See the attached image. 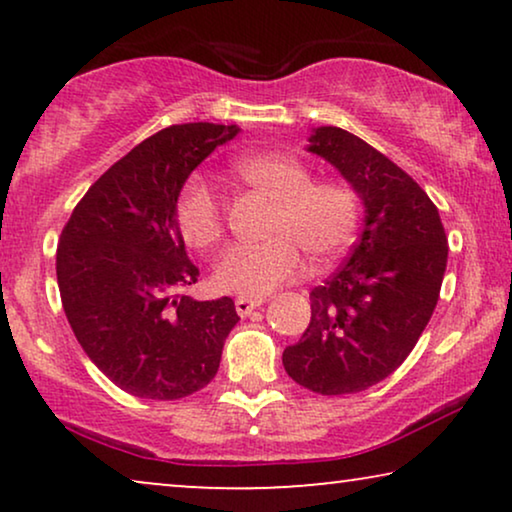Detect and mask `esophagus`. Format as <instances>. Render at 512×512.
Masks as SVG:
<instances>
[{"mask_svg":"<svg viewBox=\"0 0 512 512\" xmlns=\"http://www.w3.org/2000/svg\"><path fill=\"white\" fill-rule=\"evenodd\" d=\"M265 303V298H247V296H240L235 300V310L240 317H249L251 312L256 310V307H261Z\"/></svg>","mask_w":512,"mask_h":512,"instance_id":"obj_1","label":"esophagus"}]
</instances>
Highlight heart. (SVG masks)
Returning a JSON list of instances; mask_svg holds the SVG:
<instances>
[{"label":"heart","instance_id":"b5f03b06","mask_svg":"<svg viewBox=\"0 0 512 512\" xmlns=\"http://www.w3.org/2000/svg\"><path fill=\"white\" fill-rule=\"evenodd\" d=\"M244 184L275 202L272 240L235 244L214 265V284L228 293L261 298L303 275L305 250L317 265L340 258L359 228V198L338 179H312L289 153H254L235 165ZM174 219L188 247L212 249L223 237V212L205 181L188 179L174 202Z\"/></svg>","mask_w":512,"mask_h":512}]
</instances>
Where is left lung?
Returning <instances> with one entry per match:
<instances>
[{
	"mask_svg": "<svg viewBox=\"0 0 512 512\" xmlns=\"http://www.w3.org/2000/svg\"><path fill=\"white\" fill-rule=\"evenodd\" d=\"M307 151L352 184L366 216L347 263L312 289L310 326L282 361L314 394H356L394 373L417 345L440 296L447 237L422 186L361 137L321 125Z\"/></svg>",
	"mask_w": 512,
	"mask_h": 512,
	"instance_id": "left-lung-1",
	"label": "left lung"
}]
</instances>
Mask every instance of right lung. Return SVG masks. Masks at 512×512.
I'll list each match as a JSON object with an SVG mask.
<instances>
[{
  "mask_svg": "<svg viewBox=\"0 0 512 512\" xmlns=\"http://www.w3.org/2000/svg\"><path fill=\"white\" fill-rule=\"evenodd\" d=\"M237 125L184 123L156 132L109 167L62 228V307L88 359L139 398L177 401L214 380L240 321L228 296L195 300L174 202L188 174Z\"/></svg>",
  "mask_w": 512,
  "mask_h": 512,
  "instance_id": "1",
  "label": "right lung"
}]
</instances>
